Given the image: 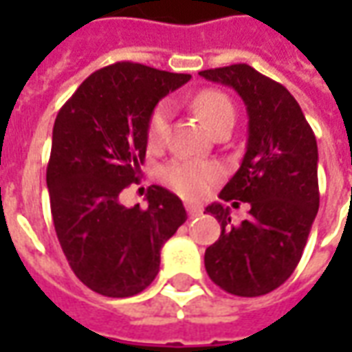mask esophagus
Listing matches in <instances>:
<instances>
[{
	"instance_id": "esophagus-1",
	"label": "esophagus",
	"mask_w": 352,
	"mask_h": 352,
	"mask_svg": "<svg viewBox=\"0 0 352 352\" xmlns=\"http://www.w3.org/2000/svg\"><path fill=\"white\" fill-rule=\"evenodd\" d=\"M184 207H186V213L190 214V217H198V214L204 211L201 206H198V204H190V201H188V204H184Z\"/></svg>"
}]
</instances>
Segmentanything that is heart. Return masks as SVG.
Instances as JSON below:
<instances>
[{
  "label": "heart",
  "mask_w": 352,
  "mask_h": 352,
  "mask_svg": "<svg viewBox=\"0 0 352 352\" xmlns=\"http://www.w3.org/2000/svg\"><path fill=\"white\" fill-rule=\"evenodd\" d=\"M192 105L211 133L222 126H226V124H234V116H236L234 115V105H232L228 96L219 92V90H213V88L201 90L194 96ZM168 120L169 107L166 103H160L154 109L151 120H148L146 135H148L151 145H158L164 139L166 130H168ZM162 175L169 186H173L183 196L199 198V196L209 192L214 179L219 177V169L213 168V166H207V164H198V162L177 160L166 166Z\"/></svg>",
  "instance_id": "obj_1"
}]
</instances>
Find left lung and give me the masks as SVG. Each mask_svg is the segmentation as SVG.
<instances>
[{
    "label": "left lung",
    "mask_w": 352,
    "mask_h": 352,
    "mask_svg": "<svg viewBox=\"0 0 352 352\" xmlns=\"http://www.w3.org/2000/svg\"><path fill=\"white\" fill-rule=\"evenodd\" d=\"M199 75L234 88L249 115L243 162L219 194L234 206L249 204V219L234 224L230 207H206L221 222L219 241L206 251V270L230 294H267L292 275L317 217V139L294 96L251 65Z\"/></svg>",
    "instance_id": "1"
}]
</instances>
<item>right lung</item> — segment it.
Masks as SVG:
<instances>
[{"label":"right lung","instance_id":"right-lung-1","mask_svg":"<svg viewBox=\"0 0 352 352\" xmlns=\"http://www.w3.org/2000/svg\"><path fill=\"white\" fill-rule=\"evenodd\" d=\"M190 75L116 62L92 73L60 109L47 168L50 213L65 258L90 290L109 298L143 292L160 251L186 221L181 199L148 188V207H124L138 183L156 103Z\"/></svg>","mask_w":352,"mask_h":352}]
</instances>
